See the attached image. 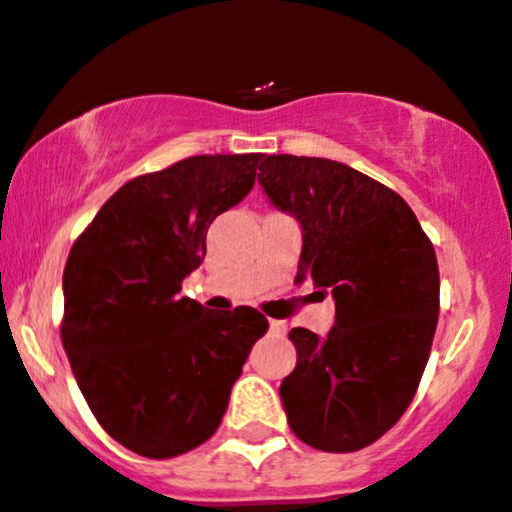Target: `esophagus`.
Returning <instances> with one entry per match:
<instances>
[{
  "label": "esophagus",
  "mask_w": 512,
  "mask_h": 512,
  "mask_svg": "<svg viewBox=\"0 0 512 512\" xmlns=\"http://www.w3.org/2000/svg\"><path fill=\"white\" fill-rule=\"evenodd\" d=\"M270 332L272 335H285L287 325L282 320H270Z\"/></svg>",
  "instance_id": "esophagus-1"
}]
</instances>
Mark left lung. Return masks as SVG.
<instances>
[{"instance_id": "obj_1", "label": "left lung", "mask_w": 512, "mask_h": 512, "mask_svg": "<svg viewBox=\"0 0 512 512\" xmlns=\"http://www.w3.org/2000/svg\"><path fill=\"white\" fill-rule=\"evenodd\" d=\"M257 182L300 225L297 280L335 300L325 337L290 330L287 423L312 448L352 453L388 433L418 390L438 327L435 250L403 197L342 162L270 155Z\"/></svg>"}]
</instances>
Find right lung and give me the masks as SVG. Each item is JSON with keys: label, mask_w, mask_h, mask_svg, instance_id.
Returning <instances> with one entry per match:
<instances>
[{"label": "right lung", "mask_w": 512, "mask_h": 512, "mask_svg": "<svg viewBox=\"0 0 512 512\" xmlns=\"http://www.w3.org/2000/svg\"><path fill=\"white\" fill-rule=\"evenodd\" d=\"M260 155L187 157L119 187L72 245L62 342L104 430L145 458L205 443L267 320L182 297L207 227L255 185Z\"/></svg>", "instance_id": "obj_1"}]
</instances>
